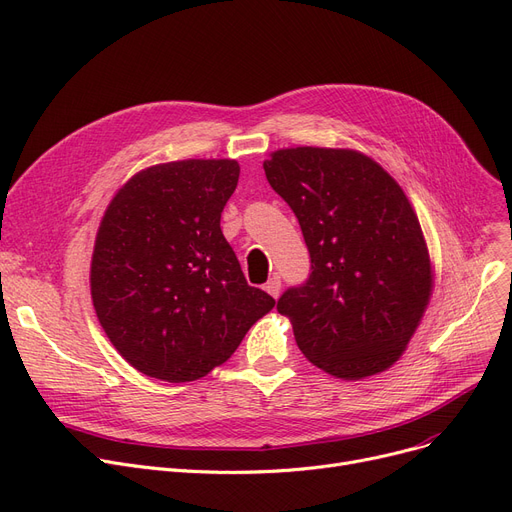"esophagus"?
<instances>
[{
  "instance_id": "1",
  "label": "esophagus",
  "mask_w": 512,
  "mask_h": 512,
  "mask_svg": "<svg viewBox=\"0 0 512 512\" xmlns=\"http://www.w3.org/2000/svg\"><path fill=\"white\" fill-rule=\"evenodd\" d=\"M265 290L272 294L274 299H278L280 297V290H282V280H280V276H272L270 280L265 282Z\"/></svg>"
}]
</instances>
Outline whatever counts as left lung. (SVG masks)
I'll use <instances>...</instances> for the list:
<instances>
[{
    "label": "left lung",
    "mask_w": 512,
    "mask_h": 512,
    "mask_svg": "<svg viewBox=\"0 0 512 512\" xmlns=\"http://www.w3.org/2000/svg\"><path fill=\"white\" fill-rule=\"evenodd\" d=\"M267 182L301 224L311 274L278 299L301 353L342 380L388 369L432 294L417 215L398 182L353 149H280Z\"/></svg>",
    "instance_id": "left-lung-1"
}]
</instances>
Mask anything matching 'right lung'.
I'll use <instances>...</instances> for the list:
<instances>
[{
    "instance_id": "obj_1",
    "label": "right lung",
    "mask_w": 512,
    "mask_h": 512,
    "mask_svg": "<svg viewBox=\"0 0 512 512\" xmlns=\"http://www.w3.org/2000/svg\"><path fill=\"white\" fill-rule=\"evenodd\" d=\"M238 174L234 159L170 161L134 174L105 209L93 307L116 351L149 378H203L276 305L247 284L220 228Z\"/></svg>"
}]
</instances>
